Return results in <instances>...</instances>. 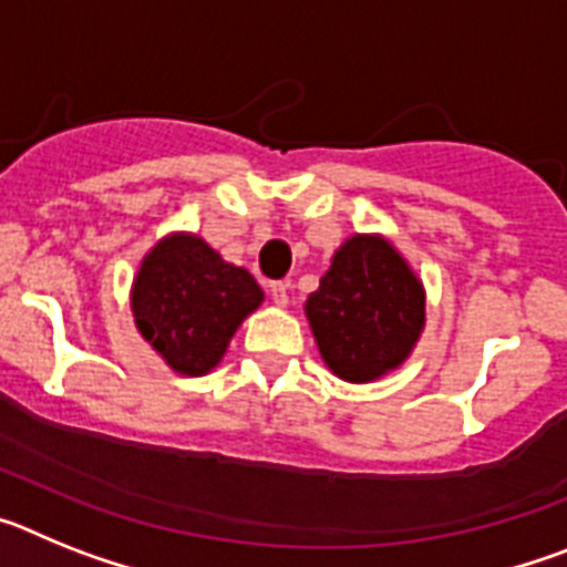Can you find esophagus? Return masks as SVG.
I'll return each instance as SVG.
<instances>
[{"mask_svg": "<svg viewBox=\"0 0 567 567\" xmlns=\"http://www.w3.org/2000/svg\"><path fill=\"white\" fill-rule=\"evenodd\" d=\"M269 298H272L275 307H287V300H289L287 284H280V280H272V284H269Z\"/></svg>", "mask_w": 567, "mask_h": 567, "instance_id": "34e87169", "label": "esophagus"}]
</instances>
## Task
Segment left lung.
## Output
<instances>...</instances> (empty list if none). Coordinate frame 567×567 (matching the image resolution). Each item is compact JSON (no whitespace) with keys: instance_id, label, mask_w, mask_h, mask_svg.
Returning a JSON list of instances; mask_svg holds the SVG:
<instances>
[{"instance_id":"obj_1","label":"left lung","mask_w":567,"mask_h":567,"mask_svg":"<svg viewBox=\"0 0 567 567\" xmlns=\"http://www.w3.org/2000/svg\"><path fill=\"white\" fill-rule=\"evenodd\" d=\"M307 318L323 363L372 383L412 354L425 327V289L383 235H352L309 295Z\"/></svg>"}]
</instances>
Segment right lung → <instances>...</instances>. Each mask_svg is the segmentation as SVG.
<instances>
[{
  "instance_id": "1",
  "label": "right lung",
  "mask_w": 567,
  "mask_h": 567,
  "mask_svg": "<svg viewBox=\"0 0 567 567\" xmlns=\"http://www.w3.org/2000/svg\"><path fill=\"white\" fill-rule=\"evenodd\" d=\"M264 292L244 267L227 264L207 240L173 233L144 255L130 307L135 329L173 372L202 378L221 363L229 340Z\"/></svg>"
}]
</instances>
